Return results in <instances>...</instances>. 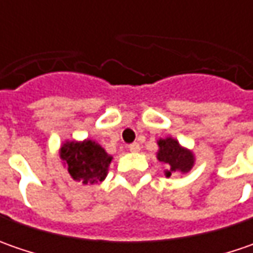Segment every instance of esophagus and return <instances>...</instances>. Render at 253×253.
Returning <instances> with one entry per match:
<instances>
[{"mask_svg":"<svg viewBox=\"0 0 253 253\" xmlns=\"http://www.w3.org/2000/svg\"><path fill=\"white\" fill-rule=\"evenodd\" d=\"M129 151L131 152H139L141 151V146H139V143H136V142H133V143H131L129 146Z\"/></svg>","mask_w":253,"mask_h":253,"instance_id":"obj_1","label":"esophagus"}]
</instances>
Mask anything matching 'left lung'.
I'll return each mask as SVG.
<instances>
[{
	"label": "left lung",
	"mask_w": 253,
	"mask_h": 253,
	"mask_svg": "<svg viewBox=\"0 0 253 253\" xmlns=\"http://www.w3.org/2000/svg\"><path fill=\"white\" fill-rule=\"evenodd\" d=\"M159 151H158V161L165 163L168 169L165 170L166 177H170L176 173H189L191 168L194 166V155L193 152L183 148L177 139L173 138H165L158 141Z\"/></svg>",
	"instance_id": "left-lung-1"
}]
</instances>
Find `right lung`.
I'll list each match as a JSON object with an SVG mask.
<instances>
[{
  "mask_svg": "<svg viewBox=\"0 0 253 253\" xmlns=\"http://www.w3.org/2000/svg\"><path fill=\"white\" fill-rule=\"evenodd\" d=\"M60 158L70 176L83 184H94L107 177L112 161L97 142L66 141L60 148Z\"/></svg>",
  "mask_w": 253,
  "mask_h": 253,
  "instance_id": "add662e5",
  "label": "right lung"
}]
</instances>
